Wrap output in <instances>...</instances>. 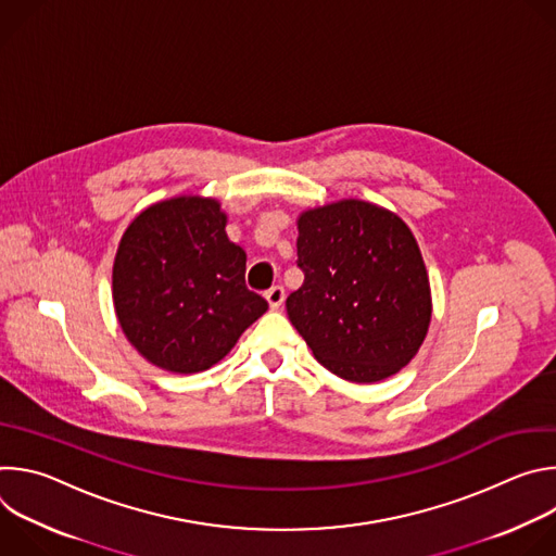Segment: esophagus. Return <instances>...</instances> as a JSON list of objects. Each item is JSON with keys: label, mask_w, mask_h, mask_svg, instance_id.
I'll return each instance as SVG.
<instances>
[{"label": "esophagus", "mask_w": 556, "mask_h": 556, "mask_svg": "<svg viewBox=\"0 0 556 556\" xmlns=\"http://www.w3.org/2000/svg\"><path fill=\"white\" fill-rule=\"evenodd\" d=\"M283 296H286V290L281 286H273L268 292H266V301L270 305V309H279L281 303H283Z\"/></svg>", "instance_id": "34e87169"}]
</instances>
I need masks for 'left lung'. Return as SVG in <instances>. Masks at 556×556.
I'll return each instance as SVG.
<instances>
[{
	"instance_id": "obj_1",
	"label": "left lung",
	"mask_w": 556,
	"mask_h": 556,
	"mask_svg": "<svg viewBox=\"0 0 556 556\" xmlns=\"http://www.w3.org/2000/svg\"><path fill=\"white\" fill-rule=\"evenodd\" d=\"M296 228L305 279L286 309L314 358L361 384L399 374L418 354L433 312L412 228L354 198L303 211Z\"/></svg>"
}]
</instances>
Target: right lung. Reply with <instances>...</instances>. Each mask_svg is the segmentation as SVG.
<instances>
[{
  "mask_svg": "<svg viewBox=\"0 0 556 556\" xmlns=\"http://www.w3.org/2000/svg\"><path fill=\"white\" fill-rule=\"evenodd\" d=\"M247 253L215 198L176 195L140 211L112 270L116 319L151 365L198 374L219 363L268 309L244 281Z\"/></svg>",
  "mask_w": 556,
  "mask_h": 556,
  "instance_id": "add662e5",
  "label": "right lung"
}]
</instances>
